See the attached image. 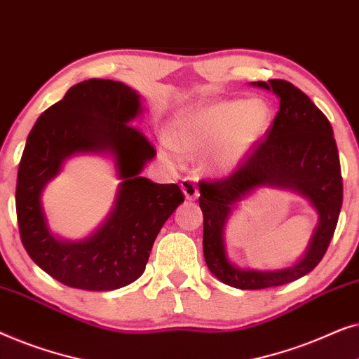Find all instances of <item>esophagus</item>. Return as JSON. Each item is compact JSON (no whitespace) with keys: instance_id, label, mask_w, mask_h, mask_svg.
Instances as JSON below:
<instances>
[{"instance_id":"esophagus-1","label":"esophagus","mask_w":359,"mask_h":359,"mask_svg":"<svg viewBox=\"0 0 359 359\" xmlns=\"http://www.w3.org/2000/svg\"><path fill=\"white\" fill-rule=\"evenodd\" d=\"M181 191L184 193L186 199L189 201H194L199 196L198 184L194 183L193 178H183V181H181Z\"/></svg>"}]
</instances>
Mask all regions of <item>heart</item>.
<instances>
[{"label": "heart", "instance_id": "1", "mask_svg": "<svg viewBox=\"0 0 359 359\" xmlns=\"http://www.w3.org/2000/svg\"><path fill=\"white\" fill-rule=\"evenodd\" d=\"M273 111L262 97L219 100L186 109L176 122L165 156L180 161L181 150L204 154L205 168L230 173L243 163L271 127Z\"/></svg>", "mask_w": 359, "mask_h": 359}]
</instances>
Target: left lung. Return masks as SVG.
Instances as JSON below:
<instances>
[{
  "mask_svg": "<svg viewBox=\"0 0 359 359\" xmlns=\"http://www.w3.org/2000/svg\"><path fill=\"white\" fill-rule=\"evenodd\" d=\"M252 86L278 96L279 111L271 129L232 175L199 183L205 263L219 281L237 289L281 286L311 273L330 245L343 201L340 158L325 114L289 81H253ZM259 187L291 190L306 198L319 215L306 253L292 267L269 272L243 270L228 259L224 227L229 215Z\"/></svg>",
  "mask_w": 359,
  "mask_h": 359,
  "instance_id": "left-lung-1",
  "label": "left lung"
}]
</instances>
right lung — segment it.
Wrapping results in <instances>:
<instances>
[{
  "mask_svg": "<svg viewBox=\"0 0 359 359\" xmlns=\"http://www.w3.org/2000/svg\"><path fill=\"white\" fill-rule=\"evenodd\" d=\"M142 112L140 95L130 86L91 78L43 111L27 137L16 184L19 233L32 262L65 286L114 291L139 279L156 235L184 201L178 184L140 176L156 155L132 126ZM80 153L111 156L121 183L105 222L85 239L65 241L48 227L41 193Z\"/></svg>",
  "mask_w": 359,
  "mask_h": 359,
  "instance_id": "right-lung-1",
  "label": "right lung"
}]
</instances>
